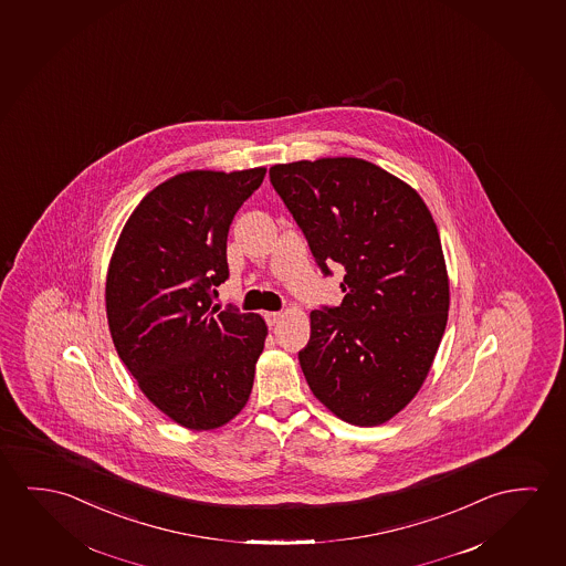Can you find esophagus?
I'll use <instances>...</instances> for the list:
<instances>
[{"label":"esophagus","instance_id":"1","mask_svg":"<svg viewBox=\"0 0 566 566\" xmlns=\"http://www.w3.org/2000/svg\"><path fill=\"white\" fill-rule=\"evenodd\" d=\"M282 319H284V314H280V312H270V314H266V322H269L270 327L279 325Z\"/></svg>","mask_w":566,"mask_h":566}]
</instances>
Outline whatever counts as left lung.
Here are the masks:
<instances>
[{
  "instance_id": "left-lung-1",
  "label": "left lung",
  "mask_w": 566,
  "mask_h": 566,
  "mask_svg": "<svg viewBox=\"0 0 566 566\" xmlns=\"http://www.w3.org/2000/svg\"><path fill=\"white\" fill-rule=\"evenodd\" d=\"M270 182L325 274L345 266L339 307L310 314L305 380L350 426L390 421L426 382L449 317V274L418 191L355 157L270 168Z\"/></svg>"
}]
</instances>
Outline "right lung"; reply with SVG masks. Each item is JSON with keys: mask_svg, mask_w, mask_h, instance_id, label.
I'll list each match as a JSON object with an SVG mask.
<instances>
[{"mask_svg": "<svg viewBox=\"0 0 566 566\" xmlns=\"http://www.w3.org/2000/svg\"><path fill=\"white\" fill-rule=\"evenodd\" d=\"M266 168L190 170L148 191L115 244L105 312L140 391L178 426L211 431L251 396L269 327L211 305L229 276L227 233Z\"/></svg>", "mask_w": 566, "mask_h": 566, "instance_id": "add662e5", "label": "right lung"}]
</instances>
